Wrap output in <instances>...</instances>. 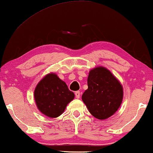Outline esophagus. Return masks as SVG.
<instances>
[{"mask_svg":"<svg viewBox=\"0 0 153 153\" xmlns=\"http://www.w3.org/2000/svg\"><path fill=\"white\" fill-rule=\"evenodd\" d=\"M75 95H76V97L77 98H79V97H80V92H79V91H77V92H75Z\"/></svg>","mask_w":153,"mask_h":153,"instance_id":"esophagus-1","label":"esophagus"}]
</instances>
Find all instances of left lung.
<instances>
[{
    "label": "left lung",
    "mask_w": 153,
    "mask_h": 153,
    "mask_svg": "<svg viewBox=\"0 0 153 153\" xmlns=\"http://www.w3.org/2000/svg\"><path fill=\"white\" fill-rule=\"evenodd\" d=\"M88 87L82 98L94 117L105 120L117 111L122 102L123 88L111 71L102 67L92 69Z\"/></svg>",
    "instance_id": "8db88e82"
}]
</instances>
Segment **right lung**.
<instances>
[{"mask_svg":"<svg viewBox=\"0 0 153 153\" xmlns=\"http://www.w3.org/2000/svg\"><path fill=\"white\" fill-rule=\"evenodd\" d=\"M74 97V92L69 90L65 82L55 74L46 75L34 90L38 109L44 115L52 118L60 116Z\"/></svg>","mask_w":153,"mask_h":153,"instance_id":"obj_1","label":"right lung"}]
</instances>
